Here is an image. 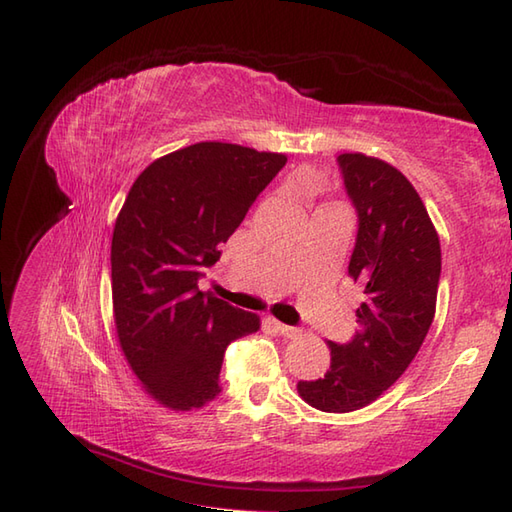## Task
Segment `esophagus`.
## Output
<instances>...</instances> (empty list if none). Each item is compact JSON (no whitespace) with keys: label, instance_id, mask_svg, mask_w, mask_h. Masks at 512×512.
<instances>
[{"label":"esophagus","instance_id":"34e87169","mask_svg":"<svg viewBox=\"0 0 512 512\" xmlns=\"http://www.w3.org/2000/svg\"><path fill=\"white\" fill-rule=\"evenodd\" d=\"M277 330L288 336V339H297V336H301V328H295V325H286V323H277Z\"/></svg>","mask_w":512,"mask_h":512}]
</instances>
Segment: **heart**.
<instances>
[{
	"label": "heart",
	"instance_id": "heart-1",
	"mask_svg": "<svg viewBox=\"0 0 512 512\" xmlns=\"http://www.w3.org/2000/svg\"><path fill=\"white\" fill-rule=\"evenodd\" d=\"M292 187H295L299 195H312L319 189V178L312 171H299L295 180H292Z\"/></svg>",
	"mask_w": 512,
	"mask_h": 512
}]
</instances>
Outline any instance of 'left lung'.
Here are the masks:
<instances>
[{
	"mask_svg": "<svg viewBox=\"0 0 512 512\" xmlns=\"http://www.w3.org/2000/svg\"><path fill=\"white\" fill-rule=\"evenodd\" d=\"M358 231L347 273L363 292L352 341H330L328 372L299 380V396L328 413L356 411L376 400L409 367L436 314L440 239L418 191L387 162L336 158Z\"/></svg>",
	"mask_w": 512,
	"mask_h": 512,
	"instance_id": "left-lung-1",
	"label": "left lung"
}]
</instances>
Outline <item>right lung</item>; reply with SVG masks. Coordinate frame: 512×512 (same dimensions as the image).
I'll return each instance as SVG.
<instances>
[{
    "instance_id": "add662e5",
    "label": "right lung",
    "mask_w": 512,
    "mask_h": 512,
    "mask_svg": "<svg viewBox=\"0 0 512 512\" xmlns=\"http://www.w3.org/2000/svg\"><path fill=\"white\" fill-rule=\"evenodd\" d=\"M288 158L228 143L162 156L136 178L112 237V301L121 350L145 391L176 411L220 394L228 343L259 317L202 292V268Z\"/></svg>"
}]
</instances>
